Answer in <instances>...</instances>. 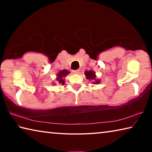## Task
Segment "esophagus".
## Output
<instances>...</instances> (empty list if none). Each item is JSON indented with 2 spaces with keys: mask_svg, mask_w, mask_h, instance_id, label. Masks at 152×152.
I'll return each mask as SVG.
<instances>
[{
  "mask_svg": "<svg viewBox=\"0 0 152 152\" xmlns=\"http://www.w3.org/2000/svg\"><path fill=\"white\" fill-rule=\"evenodd\" d=\"M80 70L79 69H78V70H73V71H72V72H73L74 74H79V73H80Z\"/></svg>",
  "mask_w": 152,
  "mask_h": 152,
  "instance_id": "1",
  "label": "esophagus"
}]
</instances>
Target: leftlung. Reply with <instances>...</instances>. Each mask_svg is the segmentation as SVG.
<instances>
[{
  "label": "left lung",
  "mask_w": 152,
  "mask_h": 152,
  "mask_svg": "<svg viewBox=\"0 0 152 152\" xmlns=\"http://www.w3.org/2000/svg\"><path fill=\"white\" fill-rule=\"evenodd\" d=\"M84 74H85L86 78L87 79L90 80H94V82H92V83L94 84H99L100 83L99 80L96 79V75H95V72L92 71V70H89V71H86L84 72Z\"/></svg>",
  "instance_id": "obj_1"
}]
</instances>
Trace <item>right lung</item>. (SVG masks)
Here are the masks:
<instances>
[{
  "instance_id": "right-lung-1",
  "label": "right lung",
  "mask_w": 152,
  "mask_h": 152,
  "mask_svg": "<svg viewBox=\"0 0 152 152\" xmlns=\"http://www.w3.org/2000/svg\"><path fill=\"white\" fill-rule=\"evenodd\" d=\"M69 73H70V72L68 71L67 70H63L59 72V73L57 74V78H56V80H57L58 83L64 85V78H65V77L68 75Z\"/></svg>"
}]
</instances>
